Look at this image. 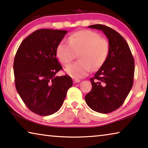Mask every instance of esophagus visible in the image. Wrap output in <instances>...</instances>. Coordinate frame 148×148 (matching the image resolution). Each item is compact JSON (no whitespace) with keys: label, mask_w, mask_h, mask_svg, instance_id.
<instances>
[{"label":"esophagus","mask_w":148,"mask_h":148,"mask_svg":"<svg viewBox=\"0 0 148 148\" xmlns=\"http://www.w3.org/2000/svg\"><path fill=\"white\" fill-rule=\"evenodd\" d=\"M81 80H79V79H75V80H73V82H74V84H76V83H79L80 82Z\"/></svg>","instance_id":"obj_1"}]
</instances>
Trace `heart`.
I'll return each mask as SVG.
<instances>
[{"mask_svg":"<svg viewBox=\"0 0 148 148\" xmlns=\"http://www.w3.org/2000/svg\"><path fill=\"white\" fill-rule=\"evenodd\" d=\"M68 42L61 41L56 48V55L63 64L66 65L78 54L80 61L67 66L65 72L73 78L86 76L92 69L100 68L106 60L110 45L106 39L89 30L75 32L70 35Z\"/></svg>","mask_w":148,"mask_h":148,"instance_id":"1","label":"heart"}]
</instances>
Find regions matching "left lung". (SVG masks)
<instances>
[{
  "mask_svg": "<svg viewBox=\"0 0 148 148\" xmlns=\"http://www.w3.org/2000/svg\"><path fill=\"white\" fill-rule=\"evenodd\" d=\"M102 30L108 39V56L90 79L92 88L85 96L87 105L94 111L108 114L124 102L134 84L135 65L131 50L118 32L102 25L89 26Z\"/></svg>",
  "mask_w": 148,
  "mask_h": 148,
  "instance_id": "obj_1",
  "label": "left lung"
}]
</instances>
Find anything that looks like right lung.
I'll list each match as a JSON object with an SVG mask.
<instances>
[{
  "instance_id": "right-lung-1",
  "label": "right lung",
  "mask_w": 148,
  "mask_h": 148,
  "mask_svg": "<svg viewBox=\"0 0 148 148\" xmlns=\"http://www.w3.org/2000/svg\"><path fill=\"white\" fill-rule=\"evenodd\" d=\"M66 30L40 29L22 42L15 55V86L28 108L40 116L58 112L68 90L71 77L57 76L62 67L56 58V48Z\"/></svg>"
}]
</instances>
